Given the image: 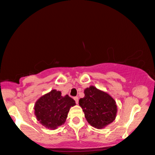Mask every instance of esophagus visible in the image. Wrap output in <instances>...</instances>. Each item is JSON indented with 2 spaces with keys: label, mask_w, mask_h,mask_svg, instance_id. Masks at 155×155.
Masks as SVG:
<instances>
[{
  "label": "esophagus",
  "mask_w": 155,
  "mask_h": 155,
  "mask_svg": "<svg viewBox=\"0 0 155 155\" xmlns=\"http://www.w3.org/2000/svg\"><path fill=\"white\" fill-rule=\"evenodd\" d=\"M74 100H75V101H76V104H79V98H78V97H74Z\"/></svg>",
  "instance_id": "1"
}]
</instances>
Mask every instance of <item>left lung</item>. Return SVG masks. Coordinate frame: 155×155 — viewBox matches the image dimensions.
<instances>
[{"instance_id": "8db88e82", "label": "left lung", "mask_w": 155, "mask_h": 155, "mask_svg": "<svg viewBox=\"0 0 155 155\" xmlns=\"http://www.w3.org/2000/svg\"><path fill=\"white\" fill-rule=\"evenodd\" d=\"M84 98L79 99V106L91 126L104 128L113 122L117 113L115 100L107 93L91 86L84 90Z\"/></svg>"}]
</instances>
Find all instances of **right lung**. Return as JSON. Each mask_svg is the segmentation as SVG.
Listing matches in <instances>:
<instances>
[{
    "instance_id": "right-lung-1",
    "label": "right lung",
    "mask_w": 155,
    "mask_h": 155,
    "mask_svg": "<svg viewBox=\"0 0 155 155\" xmlns=\"http://www.w3.org/2000/svg\"><path fill=\"white\" fill-rule=\"evenodd\" d=\"M75 105V101L68 95L62 96L60 91L53 89L37 101L35 115L43 126L55 130L65 123L70 108Z\"/></svg>"
}]
</instances>
